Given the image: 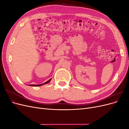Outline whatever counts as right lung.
<instances>
[{"label":"right lung","instance_id":"obj_1","mask_svg":"<svg viewBox=\"0 0 129 129\" xmlns=\"http://www.w3.org/2000/svg\"><path fill=\"white\" fill-rule=\"evenodd\" d=\"M50 80H51V79L49 80L48 81H47V82H46L45 83H42V84H37V85H34V84H30V85H30V86H34V87H38V86H41V85H42L44 84H47L48 83V82H49L50 81Z\"/></svg>","mask_w":129,"mask_h":129}]
</instances>
